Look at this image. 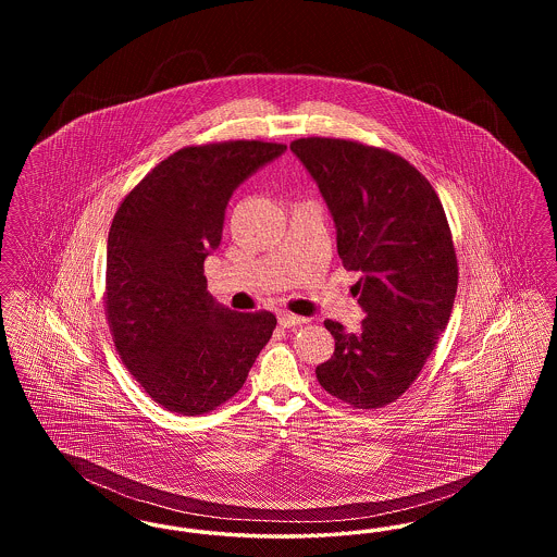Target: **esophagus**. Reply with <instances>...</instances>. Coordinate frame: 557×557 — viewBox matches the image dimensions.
<instances>
[{
    "instance_id": "obj_1",
    "label": "esophagus",
    "mask_w": 557,
    "mask_h": 557,
    "mask_svg": "<svg viewBox=\"0 0 557 557\" xmlns=\"http://www.w3.org/2000/svg\"><path fill=\"white\" fill-rule=\"evenodd\" d=\"M280 325L282 327H294V325H302L307 323V319L300 318V315H294V313H280Z\"/></svg>"
}]
</instances>
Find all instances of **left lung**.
Instances as JSON below:
<instances>
[{
  "mask_svg": "<svg viewBox=\"0 0 557 557\" xmlns=\"http://www.w3.org/2000/svg\"><path fill=\"white\" fill-rule=\"evenodd\" d=\"M290 150L334 216L343 265L361 271L366 319L350 334L325 321L336 348L315 370L319 384L355 409L384 407L416 382L449 323L459 269L447 214L395 152L336 137H300Z\"/></svg>",
  "mask_w": 557,
  "mask_h": 557,
  "instance_id": "8db88e82",
  "label": "left lung"
}]
</instances>
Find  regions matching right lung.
I'll use <instances>...</instances> for the list:
<instances>
[{"mask_svg": "<svg viewBox=\"0 0 557 557\" xmlns=\"http://www.w3.org/2000/svg\"><path fill=\"white\" fill-rule=\"evenodd\" d=\"M284 144L187 146L159 162L114 212L107 250L108 325L148 397L202 416L234 397L277 319L239 313L207 292L205 259L221 244L234 189Z\"/></svg>", "mask_w": 557, "mask_h": 557, "instance_id": "1", "label": "right lung"}]
</instances>
